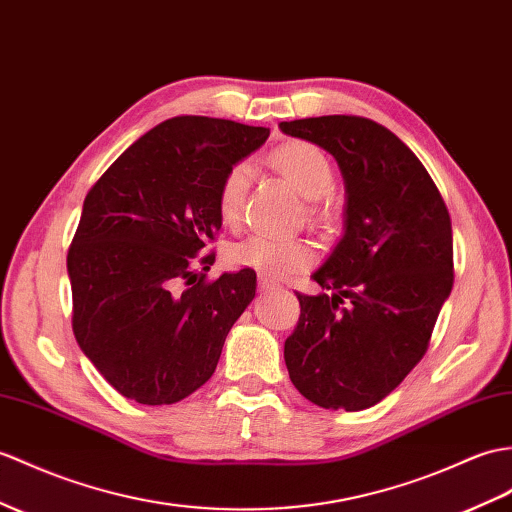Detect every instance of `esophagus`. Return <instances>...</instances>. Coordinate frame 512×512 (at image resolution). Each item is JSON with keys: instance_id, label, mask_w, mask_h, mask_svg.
Here are the masks:
<instances>
[{"instance_id": "obj_1", "label": "esophagus", "mask_w": 512, "mask_h": 512, "mask_svg": "<svg viewBox=\"0 0 512 512\" xmlns=\"http://www.w3.org/2000/svg\"><path fill=\"white\" fill-rule=\"evenodd\" d=\"M275 288H279V283H275L270 277H264V275L259 277V292H270Z\"/></svg>"}]
</instances>
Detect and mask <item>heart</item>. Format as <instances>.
<instances>
[{
  "instance_id": "b5f03b06",
  "label": "heart",
  "mask_w": 512,
  "mask_h": 512,
  "mask_svg": "<svg viewBox=\"0 0 512 512\" xmlns=\"http://www.w3.org/2000/svg\"><path fill=\"white\" fill-rule=\"evenodd\" d=\"M270 163L279 174H283L301 196L314 200L310 205V216L316 222H329L336 216V207L329 198L334 187V165L327 154L307 141H290L270 154ZM248 163H235L224 174L218 192V207L222 220L235 227L242 218V207L246 198ZM314 248L305 240H281L270 235H248L240 242L227 246V261L235 268H253L264 277H288L312 266Z\"/></svg>"
}]
</instances>
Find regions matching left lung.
Instances as JSON below:
<instances>
[{
    "mask_svg": "<svg viewBox=\"0 0 512 512\" xmlns=\"http://www.w3.org/2000/svg\"><path fill=\"white\" fill-rule=\"evenodd\" d=\"M279 128L327 150L347 192L344 235L312 275L325 292H296L301 316L285 340V366L316 406L366 410L430 344L454 285L449 211L417 154L382 124L323 115Z\"/></svg>",
    "mask_w": 512,
    "mask_h": 512,
    "instance_id": "obj_1",
    "label": "left lung"
}]
</instances>
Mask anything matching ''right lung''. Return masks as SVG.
I'll return each mask as SVG.
<instances>
[{"mask_svg":"<svg viewBox=\"0 0 512 512\" xmlns=\"http://www.w3.org/2000/svg\"><path fill=\"white\" fill-rule=\"evenodd\" d=\"M270 130L202 115L154 126L95 183L67 253L71 327L120 395L168 406L213 375L229 331L255 299L244 268L207 281L200 255L222 227L224 174Z\"/></svg>","mask_w":512,"mask_h":512,"instance_id":"right-lung-1","label":"right lung"}]
</instances>
